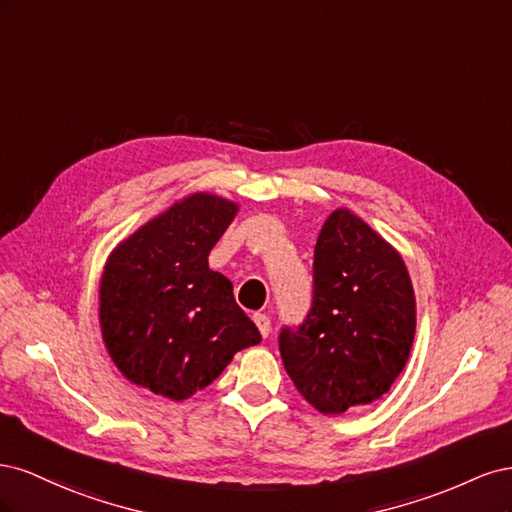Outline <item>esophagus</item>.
<instances>
[{"label": "esophagus", "mask_w": 512, "mask_h": 512, "mask_svg": "<svg viewBox=\"0 0 512 512\" xmlns=\"http://www.w3.org/2000/svg\"><path fill=\"white\" fill-rule=\"evenodd\" d=\"M254 322H256V327L262 337H267L271 333V320L267 314H254Z\"/></svg>", "instance_id": "34e87169"}]
</instances>
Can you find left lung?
<instances>
[{
	"instance_id": "1",
	"label": "left lung",
	"mask_w": 512,
	"mask_h": 512,
	"mask_svg": "<svg viewBox=\"0 0 512 512\" xmlns=\"http://www.w3.org/2000/svg\"><path fill=\"white\" fill-rule=\"evenodd\" d=\"M416 331L404 258L350 209H335L314 250L312 307L284 327L280 354L297 391L322 414H342L389 393Z\"/></svg>"
}]
</instances>
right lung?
<instances>
[{
	"label": "right lung",
	"instance_id": "1",
	"mask_svg": "<svg viewBox=\"0 0 512 512\" xmlns=\"http://www.w3.org/2000/svg\"><path fill=\"white\" fill-rule=\"evenodd\" d=\"M237 211L222 196L190 194L108 256L100 280L102 339L136 386L183 401L218 378L239 350L260 344L230 280L209 269V252Z\"/></svg>",
	"mask_w": 512,
	"mask_h": 512
}]
</instances>
